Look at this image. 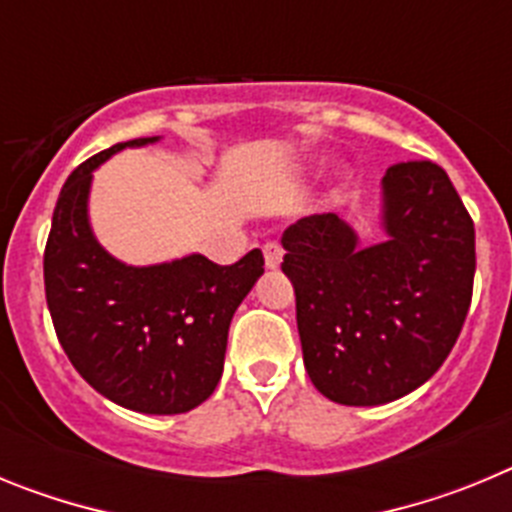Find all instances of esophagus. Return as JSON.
Here are the masks:
<instances>
[{
	"label": "esophagus",
	"mask_w": 512,
	"mask_h": 512,
	"mask_svg": "<svg viewBox=\"0 0 512 512\" xmlns=\"http://www.w3.org/2000/svg\"><path fill=\"white\" fill-rule=\"evenodd\" d=\"M282 256H284V248L279 241H266L264 243V259L269 269H277L282 264Z\"/></svg>",
	"instance_id": "obj_1"
}]
</instances>
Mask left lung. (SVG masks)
Here are the masks:
<instances>
[{"label":"left lung","mask_w":512,"mask_h":512,"mask_svg":"<svg viewBox=\"0 0 512 512\" xmlns=\"http://www.w3.org/2000/svg\"><path fill=\"white\" fill-rule=\"evenodd\" d=\"M390 241L361 248L341 217H302L282 235V269L312 384L341 405H384L418 390L451 354L472 305L474 223L438 164L387 169Z\"/></svg>","instance_id":"obj_1"}]
</instances>
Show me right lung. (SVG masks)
Segmentation results:
<instances>
[{"label":"right lung","mask_w":512,"mask_h":512,"mask_svg":"<svg viewBox=\"0 0 512 512\" xmlns=\"http://www.w3.org/2000/svg\"><path fill=\"white\" fill-rule=\"evenodd\" d=\"M151 140L117 143L71 171L53 210L43 282L76 372L122 408L176 415L215 392L230 320L264 274V253L253 248L230 266L194 253L135 269L102 251L87 220L92 171L120 148Z\"/></svg>","instance_id":"1"}]
</instances>
